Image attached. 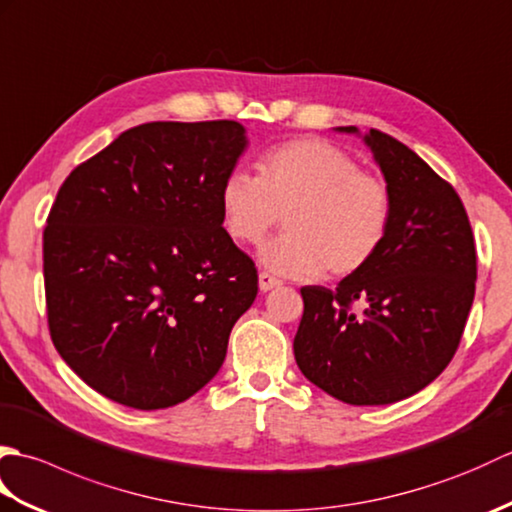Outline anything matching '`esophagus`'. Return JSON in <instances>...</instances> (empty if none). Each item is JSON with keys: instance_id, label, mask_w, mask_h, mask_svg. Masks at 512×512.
<instances>
[{"instance_id": "obj_1", "label": "esophagus", "mask_w": 512, "mask_h": 512, "mask_svg": "<svg viewBox=\"0 0 512 512\" xmlns=\"http://www.w3.org/2000/svg\"><path fill=\"white\" fill-rule=\"evenodd\" d=\"M281 286V279L273 277L270 273H259V290L262 292H268L273 288H279Z\"/></svg>"}]
</instances>
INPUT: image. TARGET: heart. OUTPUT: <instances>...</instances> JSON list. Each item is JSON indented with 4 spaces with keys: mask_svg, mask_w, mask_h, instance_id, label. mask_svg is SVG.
Instances as JSON below:
<instances>
[{
    "mask_svg": "<svg viewBox=\"0 0 512 512\" xmlns=\"http://www.w3.org/2000/svg\"><path fill=\"white\" fill-rule=\"evenodd\" d=\"M222 226L237 244H259L279 224L286 233L259 248L270 273L290 279L354 275L383 248L394 217L387 184L323 138L281 143L257 160V178L231 171L217 193Z\"/></svg>",
    "mask_w": 512,
    "mask_h": 512,
    "instance_id": "obj_1",
    "label": "heart"
}]
</instances>
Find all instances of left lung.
Listing matches in <instances>:
<instances>
[{"mask_svg": "<svg viewBox=\"0 0 512 512\" xmlns=\"http://www.w3.org/2000/svg\"><path fill=\"white\" fill-rule=\"evenodd\" d=\"M363 140L394 200L389 235L372 262L334 290L301 288L292 347L301 374L325 394L347 405H389L418 394L451 363L473 306L477 257L451 184L400 140L378 129Z\"/></svg>", "mask_w": 512, "mask_h": 512, "instance_id": "8db88e82", "label": "left lung"}]
</instances>
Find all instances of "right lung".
Segmentation results:
<instances>
[{
  "label": "right lung",
  "mask_w": 512,
  "mask_h": 512,
  "mask_svg": "<svg viewBox=\"0 0 512 512\" xmlns=\"http://www.w3.org/2000/svg\"><path fill=\"white\" fill-rule=\"evenodd\" d=\"M246 145L235 121L145 123L61 184L43 231L50 336L105 398L167 409L222 367L257 297L217 204Z\"/></svg>",
  "instance_id": "obj_1"
}]
</instances>
